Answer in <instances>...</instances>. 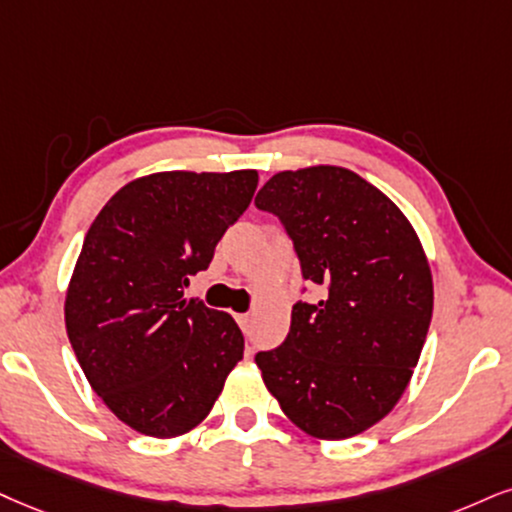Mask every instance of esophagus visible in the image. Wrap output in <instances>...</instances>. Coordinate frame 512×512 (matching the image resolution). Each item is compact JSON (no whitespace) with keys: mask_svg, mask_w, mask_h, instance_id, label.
<instances>
[{"mask_svg":"<svg viewBox=\"0 0 512 512\" xmlns=\"http://www.w3.org/2000/svg\"><path fill=\"white\" fill-rule=\"evenodd\" d=\"M235 318H237L239 327H242V330L249 334V330H251V315L249 313H239V315H235Z\"/></svg>","mask_w":512,"mask_h":512,"instance_id":"esophagus-1","label":"esophagus"}]
</instances>
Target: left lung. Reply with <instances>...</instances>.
Here are the masks:
<instances>
[{
    "label": "left lung",
    "instance_id": "left-lung-1",
    "mask_svg": "<svg viewBox=\"0 0 512 512\" xmlns=\"http://www.w3.org/2000/svg\"><path fill=\"white\" fill-rule=\"evenodd\" d=\"M292 239L301 277L289 334L256 365L287 418L318 439H346L401 399L432 320V275L406 216L346 168L277 173L256 194ZM301 292H308L304 287Z\"/></svg>",
    "mask_w": 512,
    "mask_h": 512
}]
</instances>
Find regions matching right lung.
Wrapping results in <instances>:
<instances>
[{
    "label": "right lung",
    "instance_id": "add662e5",
    "mask_svg": "<svg viewBox=\"0 0 512 512\" xmlns=\"http://www.w3.org/2000/svg\"><path fill=\"white\" fill-rule=\"evenodd\" d=\"M256 185V170L147 175L118 189L87 230L66 332L87 382L132 430L168 439L197 427L242 361L235 320L182 296Z\"/></svg>",
    "mask_w": 512,
    "mask_h": 512
}]
</instances>
